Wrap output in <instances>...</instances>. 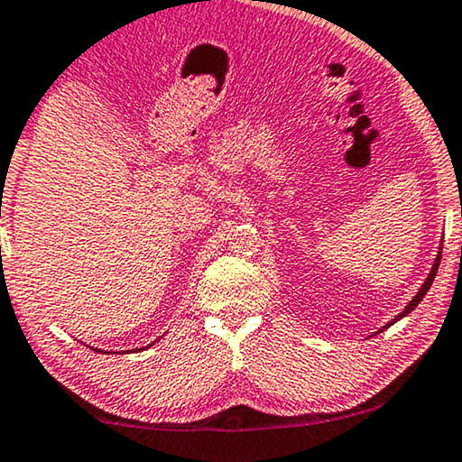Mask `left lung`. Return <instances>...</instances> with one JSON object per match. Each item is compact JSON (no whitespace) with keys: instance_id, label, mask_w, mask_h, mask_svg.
<instances>
[{"instance_id":"8db88e82","label":"left lung","mask_w":462,"mask_h":462,"mask_svg":"<svg viewBox=\"0 0 462 462\" xmlns=\"http://www.w3.org/2000/svg\"><path fill=\"white\" fill-rule=\"evenodd\" d=\"M439 260H442V247H439V250H438V255H436V262H434V266H431V273L428 274V279H425V282H423V285L420 287V291H417V295L413 297V300H411V301L407 303V308H404V310L401 311V314L394 318V320H390V322H388L386 326H382V328H388V326H393L394 322H399V320H401V318H404V316H407V314H411V311H413V310L417 308V305H420V301L423 300V297H425V293H428V291H430V287H431V282H434V279H436V273H438ZM378 332H382V330H378Z\"/></svg>"}]
</instances>
